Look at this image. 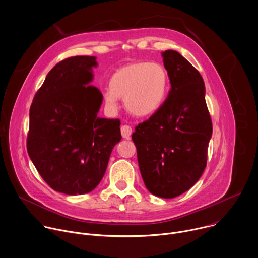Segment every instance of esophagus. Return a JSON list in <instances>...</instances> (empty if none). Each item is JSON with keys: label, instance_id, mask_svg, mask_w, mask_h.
Listing matches in <instances>:
<instances>
[{"label": "esophagus", "instance_id": "34e87169", "mask_svg": "<svg viewBox=\"0 0 258 258\" xmlns=\"http://www.w3.org/2000/svg\"><path fill=\"white\" fill-rule=\"evenodd\" d=\"M121 134H122V137L125 138V139H129L131 134H132V128L128 125H123L121 127Z\"/></svg>", "mask_w": 258, "mask_h": 258}]
</instances>
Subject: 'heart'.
Listing matches in <instances>:
<instances>
[{"instance_id": "b5f03b06", "label": "heart", "mask_w": 258, "mask_h": 258, "mask_svg": "<svg viewBox=\"0 0 258 258\" xmlns=\"http://www.w3.org/2000/svg\"><path fill=\"white\" fill-rule=\"evenodd\" d=\"M168 85L166 70L157 62H134L117 70L103 93L105 105L115 110L124 98L126 110L138 117L153 114L163 103Z\"/></svg>"}]
</instances>
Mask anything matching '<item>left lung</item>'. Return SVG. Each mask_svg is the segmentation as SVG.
<instances>
[{
  "label": "left lung",
  "mask_w": 258,
  "mask_h": 258,
  "mask_svg": "<svg viewBox=\"0 0 258 258\" xmlns=\"http://www.w3.org/2000/svg\"><path fill=\"white\" fill-rule=\"evenodd\" d=\"M161 55L171 88L158 110L135 127L132 140L147 189L172 199L201 177L213 127L200 73L177 51Z\"/></svg>",
  "instance_id": "8db88e82"
}]
</instances>
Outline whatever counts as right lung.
<instances>
[{
    "mask_svg": "<svg viewBox=\"0 0 258 258\" xmlns=\"http://www.w3.org/2000/svg\"><path fill=\"white\" fill-rule=\"evenodd\" d=\"M97 66L95 56L58 62L30 107L28 154L51 188L71 196L100 183L122 138L119 119L98 117L103 95L91 85Z\"/></svg>",
    "mask_w": 258,
    "mask_h": 258,
    "instance_id": "obj_1",
    "label": "right lung"
}]
</instances>
